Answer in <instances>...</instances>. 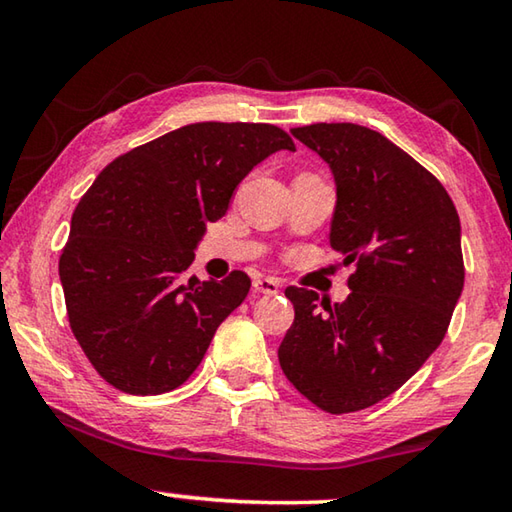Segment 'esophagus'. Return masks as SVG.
<instances>
[{
  "label": "esophagus",
  "mask_w": 512,
  "mask_h": 512,
  "mask_svg": "<svg viewBox=\"0 0 512 512\" xmlns=\"http://www.w3.org/2000/svg\"><path fill=\"white\" fill-rule=\"evenodd\" d=\"M253 289L257 293H264V296H275L280 291V282L275 277H266V275H257L253 280Z\"/></svg>",
  "instance_id": "1"
}]
</instances>
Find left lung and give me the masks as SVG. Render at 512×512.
Returning a JSON list of instances; mask_svg holds the SVG:
<instances>
[{
    "label": "left lung",
    "mask_w": 512,
    "mask_h": 512,
    "mask_svg": "<svg viewBox=\"0 0 512 512\" xmlns=\"http://www.w3.org/2000/svg\"><path fill=\"white\" fill-rule=\"evenodd\" d=\"M291 133L334 173L329 244L357 268L341 305L287 287L296 318L277 359L318 409L361 411L395 393L445 339L465 280L461 221L440 180L381 133L359 124Z\"/></svg>",
    "instance_id": "1"
}]
</instances>
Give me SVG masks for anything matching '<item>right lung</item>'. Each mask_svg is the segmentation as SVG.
Segmentation results:
<instances>
[{
  "label": "right lung",
  "instance_id": "1",
  "mask_svg": "<svg viewBox=\"0 0 512 512\" xmlns=\"http://www.w3.org/2000/svg\"><path fill=\"white\" fill-rule=\"evenodd\" d=\"M296 151L273 124L201 121L119 155L81 196L58 262L69 327L94 370L131 395H160L192 377L250 289L187 277L205 225L268 155Z\"/></svg>",
  "mask_w": 512,
  "mask_h": 512
}]
</instances>
